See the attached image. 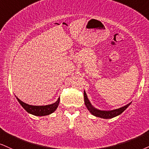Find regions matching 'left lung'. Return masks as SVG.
Returning a JSON list of instances; mask_svg holds the SVG:
<instances>
[{
    "instance_id": "obj_1",
    "label": "left lung",
    "mask_w": 149,
    "mask_h": 149,
    "mask_svg": "<svg viewBox=\"0 0 149 149\" xmlns=\"http://www.w3.org/2000/svg\"><path fill=\"white\" fill-rule=\"evenodd\" d=\"M84 102H85V105L86 108H88V110L90 111L93 115H95V116L101 117V118L104 119H111L113 117H115L117 116V115H119L120 114H122L123 112H124L125 110L127 108L128 106H129L130 104L131 103H129V104H127V105L123 106L122 108H117V109L113 110V111H101V110H98L97 108H95L94 106L91 104V103L90 102L88 99L87 95H86V92L84 91Z\"/></svg>"
}]
</instances>
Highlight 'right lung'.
Instances as JSON below:
<instances>
[{"label": "right lung", "instance_id": "obj_1", "mask_svg": "<svg viewBox=\"0 0 149 149\" xmlns=\"http://www.w3.org/2000/svg\"><path fill=\"white\" fill-rule=\"evenodd\" d=\"M18 102L21 104L24 109L26 111L27 113L32 114V115H35V116H45L48 115L49 114L54 113L57 108L58 104H59L60 98L54 104H49L46 106H32L29 105V104L24 103L19 100L18 97H16Z\"/></svg>", "mask_w": 149, "mask_h": 149}]
</instances>
